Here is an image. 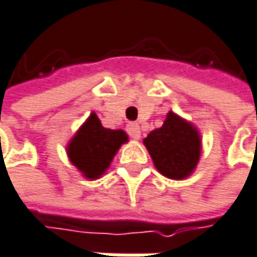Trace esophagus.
<instances>
[{
    "label": "esophagus",
    "instance_id": "esophagus-1",
    "mask_svg": "<svg viewBox=\"0 0 257 257\" xmlns=\"http://www.w3.org/2000/svg\"><path fill=\"white\" fill-rule=\"evenodd\" d=\"M126 131H128L129 137H131V138H134V140H138V138L141 137V129H140V125H138V123H135V122H131V123H128Z\"/></svg>",
    "mask_w": 257,
    "mask_h": 257
}]
</instances>
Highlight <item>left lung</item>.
<instances>
[{
  "label": "left lung",
  "instance_id": "1",
  "mask_svg": "<svg viewBox=\"0 0 257 257\" xmlns=\"http://www.w3.org/2000/svg\"><path fill=\"white\" fill-rule=\"evenodd\" d=\"M144 144L162 175L182 179L197 166L201 143L197 129L175 113H168L163 126L152 131Z\"/></svg>",
  "mask_w": 257,
  "mask_h": 257
}]
</instances>
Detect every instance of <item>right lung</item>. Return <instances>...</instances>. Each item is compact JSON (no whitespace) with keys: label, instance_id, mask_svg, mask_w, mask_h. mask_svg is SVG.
<instances>
[{"label":"right lung","instance_id":"right-lung-1","mask_svg":"<svg viewBox=\"0 0 257 257\" xmlns=\"http://www.w3.org/2000/svg\"><path fill=\"white\" fill-rule=\"evenodd\" d=\"M128 141L122 129H107L95 113L76 132L67 147L70 162L83 176L95 179L103 175L119 147Z\"/></svg>","mask_w":257,"mask_h":257}]
</instances>
